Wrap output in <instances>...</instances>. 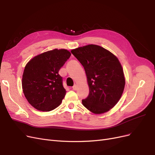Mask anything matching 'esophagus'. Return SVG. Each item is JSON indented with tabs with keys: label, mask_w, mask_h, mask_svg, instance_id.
<instances>
[{
	"label": "esophagus",
	"mask_w": 155,
	"mask_h": 155,
	"mask_svg": "<svg viewBox=\"0 0 155 155\" xmlns=\"http://www.w3.org/2000/svg\"><path fill=\"white\" fill-rule=\"evenodd\" d=\"M72 88H73V90H74V91H76V90H77V88H78V85H76V84H75V85L72 87Z\"/></svg>",
	"instance_id": "1"
}]
</instances>
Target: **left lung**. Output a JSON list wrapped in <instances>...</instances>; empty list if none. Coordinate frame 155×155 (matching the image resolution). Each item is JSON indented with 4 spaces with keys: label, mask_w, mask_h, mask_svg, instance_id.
I'll return each instance as SVG.
<instances>
[{
    "label": "left lung",
    "mask_w": 155,
    "mask_h": 155,
    "mask_svg": "<svg viewBox=\"0 0 155 155\" xmlns=\"http://www.w3.org/2000/svg\"><path fill=\"white\" fill-rule=\"evenodd\" d=\"M85 69L89 94L82 104L94 114L110 110L122 95L125 79L118 59L110 51L96 45L71 50Z\"/></svg>",
    "instance_id": "obj_1"
}]
</instances>
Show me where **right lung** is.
<instances>
[{"label":"right lung","instance_id":"obj_1","mask_svg":"<svg viewBox=\"0 0 155 155\" xmlns=\"http://www.w3.org/2000/svg\"><path fill=\"white\" fill-rule=\"evenodd\" d=\"M71 55L66 49H54L30 60L22 79L23 93L29 104L41 111L57 108L66 94L59 70Z\"/></svg>","mask_w":155,"mask_h":155}]
</instances>
